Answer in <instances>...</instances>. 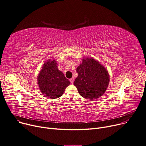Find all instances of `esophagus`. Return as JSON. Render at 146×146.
I'll return each instance as SVG.
<instances>
[{
	"label": "esophagus",
	"mask_w": 146,
	"mask_h": 146,
	"mask_svg": "<svg viewBox=\"0 0 146 146\" xmlns=\"http://www.w3.org/2000/svg\"><path fill=\"white\" fill-rule=\"evenodd\" d=\"M70 80L71 84H74V78H71V79H70Z\"/></svg>",
	"instance_id": "obj_1"
}]
</instances>
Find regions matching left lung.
<instances>
[{
  "label": "left lung",
  "instance_id": "1",
  "mask_svg": "<svg viewBox=\"0 0 146 146\" xmlns=\"http://www.w3.org/2000/svg\"><path fill=\"white\" fill-rule=\"evenodd\" d=\"M76 68L78 76L74 85L80 96L86 99H98L105 93L110 82L106 68L92 57L83 58Z\"/></svg>",
  "mask_w": 146,
  "mask_h": 146
}]
</instances>
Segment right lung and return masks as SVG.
Instances as JSON below:
<instances>
[{
	"label": "right lung",
	"instance_id": "1",
	"mask_svg": "<svg viewBox=\"0 0 146 146\" xmlns=\"http://www.w3.org/2000/svg\"><path fill=\"white\" fill-rule=\"evenodd\" d=\"M57 68L55 60H48L44 63L38 76V84L41 93L50 99L61 96L70 84L69 80Z\"/></svg>",
	"mask_w": 146,
	"mask_h": 146
}]
</instances>
